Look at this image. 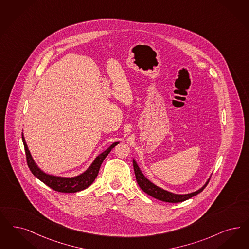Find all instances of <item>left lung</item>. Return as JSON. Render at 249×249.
Masks as SVG:
<instances>
[{
  "label": "left lung",
  "mask_w": 249,
  "mask_h": 249,
  "mask_svg": "<svg viewBox=\"0 0 249 249\" xmlns=\"http://www.w3.org/2000/svg\"><path fill=\"white\" fill-rule=\"evenodd\" d=\"M133 168H134V173L136 176V180H137L138 185L140 186V188L142 189L145 193L148 195L152 196L153 197H155L156 199L162 200L164 202H169V203H178V202H182L185 201L187 199H189L190 197L193 196H196L198 193H200L203 189H205L206 186L208 185L209 180L206 182L205 185L198 189L195 192L192 193H189V194H174L169 191H166L164 189H161L157 186H155V184H153L151 181L148 180L145 177L143 176V174L140 170L137 163L135 162V160H133Z\"/></svg>",
  "instance_id": "obj_1"
}]
</instances>
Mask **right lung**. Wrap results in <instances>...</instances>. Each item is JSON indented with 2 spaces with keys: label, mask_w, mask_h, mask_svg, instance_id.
I'll return each mask as SVG.
<instances>
[{
  "label": "right lung",
  "mask_w": 249,
  "mask_h": 249,
  "mask_svg": "<svg viewBox=\"0 0 249 249\" xmlns=\"http://www.w3.org/2000/svg\"><path fill=\"white\" fill-rule=\"evenodd\" d=\"M22 140L25 147V152L26 155V163L32 172L35 177H36L40 181H42L44 184L49 186L51 189H54L55 191L63 192V193H74L81 190H84L88 188L94 179L96 178L98 172L100 169V166L103 163L105 158L110 153L112 149L119 143V142H116L112 144L109 148H107L101 155H98L92 164L89 166V168L82 175L77 176L75 178H60V177H55L48 175L43 171H41L36 164L35 163L32 156L30 155V152L26 145V141L24 135L22 133Z\"/></svg>",
  "instance_id": "right-lung-1"
}]
</instances>
